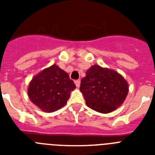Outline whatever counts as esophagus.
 Wrapping results in <instances>:
<instances>
[{"instance_id": "obj_1", "label": "esophagus", "mask_w": 155, "mask_h": 155, "mask_svg": "<svg viewBox=\"0 0 155 155\" xmlns=\"http://www.w3.org/2000/svg\"><path fill=\"white\" fill-rule=\"evenodd\" d=\"M74 83H75V84H76V86L78 87H79V86H80V84H81V81L80 80H75L74 81Z\"/></svg>"}]
</instances>
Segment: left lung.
<instances>
[{
  "label": "left lung",
  "mask_w": 155,
  "mask_h": 155,
  "mask_svg": "<svg viewBox=\"0 0 155 155\" xmlns=\"http://www.w3.org/2000/svg\"><path fill=\"white\" fill-rule=\"evenodd\" d=\"M80 91L90 109L109 113L124 103L129 87L127 81L118 72L93 65L81 79Z\"/></svg>",
  "instance_id": "8db88e82"
}]
</instances>
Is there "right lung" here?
Wrapping results in <instances>:
<instances>
[{"label":"right lung","instance_id":"add662e5","mask_svg":"<svg viewBox=\"0 0 155 155\" xmlns=\"http://www.w3.org/2000/svg\"><path fill=\"white\" fill-rule=\"evenodd\" d=\"M67 72L53 64L34 77L28 88V98L43 112L53 113L64 107L75 89Z\"/></svg>","mask_w":155,"mask_h":155}]
</instances>
